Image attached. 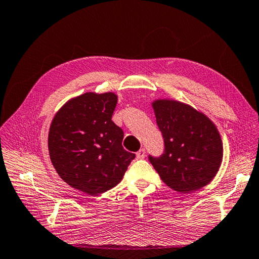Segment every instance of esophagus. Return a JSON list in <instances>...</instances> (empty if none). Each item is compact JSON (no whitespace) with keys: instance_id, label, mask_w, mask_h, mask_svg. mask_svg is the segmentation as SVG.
<instances>
[{"instance_id":"1","label":"esophagus","mask_w":259,"mask_h":259,"mask_svg":"<svg viewBox=\"0 0 259 259\" xmlns=\"http://www.w3.org/2000/svg\"><path fill=\"white\" fill-rule=\"evenodd\" d=\"M145 157H146V149L145 148L140 149L138 153H137V158L138 159H144Z\"/></svg>"}]
</instances>
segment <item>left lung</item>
<instances>
[{"mask_svg": "<svg viewBox=\"0 0 259 259\" xmlns=\"http://www.w3.org/2000/svg\"><path fill=\"white\" fill-rule=\"evenodd\" d=\"M151 105L165 144L160 157L149 156L160 179L181 193H191L209 184L224 156L215 124L205 114L179 101L160 99Z\"/></svg>", "mask_w": 259, "mask_h": 259, "instance_id": "8db88e82", "label": "left lung"}]
</instances>
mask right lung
Segmentation results:
<instances>
[{
	"mask_svg": "<svg viewBox=\"0 0 259 259\" xmlns=\"http://www.w3.org/2000/svg\"><path fill=\"white\" fill-rule=\"evenodd\" d=\"M118 96L84 93L67 101L49 128L56 171L69 186L98 195L119 184L136 155L123 149V131L112 121Z\"/></svg>",
	"mask_w": 259,
	"mask_h": 259,
	"instance_id": "right-lung-1",
	"label": "right lung"
}]
</instances>
